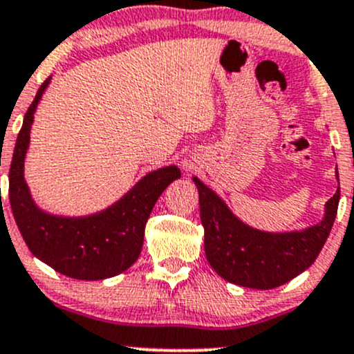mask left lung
I'll return each mask as SVG.
<instances>
[{
  "instance_id": "left-lung-1",
  "label": "left lung",
  "mask_w": 354,
  "mask_h": 354,
  "mask_svg": "<svg viewBox=\"0 0 354 354\" xmlns=\"http://www.w3.org/2000/svg\"><path fill=\"white\" fill-rule=\"evenodd\" d=\"M336 177L339 180L336 169ZM204 250L218 275L241 287L268 290L287 283L314 263L321 253L339 204V187L326 203L321 223L304 231L265 233L243 224L197 177Z\"/></svg>"
}]
</instances>
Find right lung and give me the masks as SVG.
<instances>
[{"label":"right lung","mask_w":354,"mask_h":354,"mask_svg":"<svg viewBox=\"0 0 354 354\" xmlns=\"http://www.w3.org/2000/svg\"><path fill=\"white\" fill-rule=\"evenodd\" d=\"M48 81L40 86L18 133L10 167V204L30 252L55 272L77 280H102L138 260L151 209L167 185L180 177L176 165L145 176L116 204L87 218H60L40 211L30 197L24 162L33 113Z\"/></svg>","instance_id":"right-lung-1"}]
</instances>
